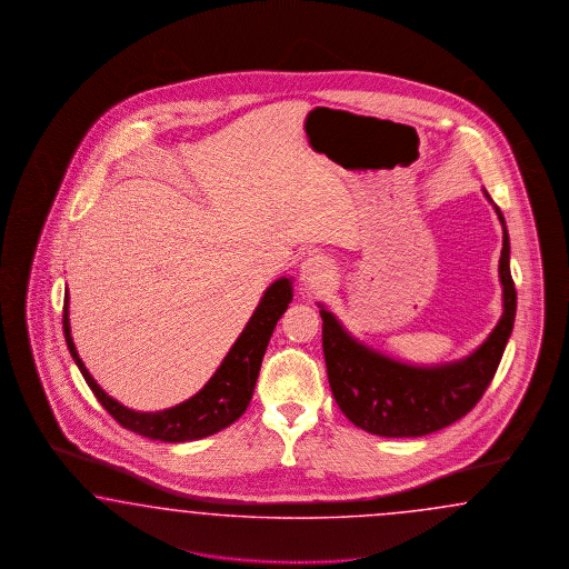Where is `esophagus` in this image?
<instances>
[{
  "label": "esophagus",
  "mask_w": 569,
  "mask_h": 569,
  "mask_svg": "<svg viewBox=\"0 0 569 569\" xmlns=\"http://www.w3.org/2000/svg\"><path fill=\"white\" fill-rule=\"evenodd\" d=\"M331 276V262L321 254L309 257L300 264V281L307 288H317Z\"/></svg>",
  "instance_id": "1"
}]
</instances>
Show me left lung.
Returning <instances> with one entry per match:
<instances>
[{
    "mask_svg": "<svg viewBox=\"0 0 569 569\" xmlns=\"http://www.w3.org/2000/svg\"><path fill=\"white\" fill-rule=\"evenodd\" d=\"M483 196L502 224V315L482 345L466 357L433 365L402 361L352 336L328 307L317 302L323 319L329 388L340 411L357 428L386 438H417L442 430L469 413L495 378L513 331L517 293L505 217L488 191Z\"/></svg>",
    "mask_w": 569,
    "mask_h": 569,
    "instance_id": "1",
    "label": "left lung"
}]
</instances>
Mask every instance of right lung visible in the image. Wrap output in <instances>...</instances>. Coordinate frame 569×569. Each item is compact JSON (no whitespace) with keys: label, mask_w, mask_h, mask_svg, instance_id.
<instances>
[{"label":"right lung","mask_w":569,"mask_h":569,"mask_svg":"<svg viewBox=\"0 0 569 569\" xmlns=\"http://www.w3.org/2000/svg\"><path fill=\"white\" fill-rule=\"evenodd\" d=\"M293 298V277H279L262 296L238 340L224 355L223 362L193 397L169 407L164 411H133L119 400L108 397L100 383L91 378L86 362L79 359L77 346L70 336L69 290L64 293L62 328L69 345L70 357L83 373L87 386L102 402L103 409L112 415L122 428L136 431L150 440L160 442H191L224 430L240 419L248 409L250 398L259 379L264 350L271 340L277 321L288 309Z\"/></svg>","instance_id":"add662e5"}]
</instances>
